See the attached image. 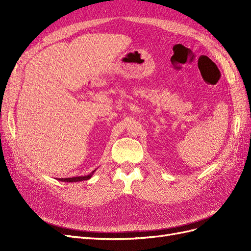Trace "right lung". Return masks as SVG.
<instances>
[{"label":"right lung","instance_id":"obj_1","mask_svg":"<svg viewBox=\"0 0 251 251\" xmlns=\"http://www.w3.org/2000/svg\"><path fill=\"white\" fill-rule=\"evenodd\" d=\"M95 171H93L92 173H91L90 175H88V176H79V177H72V178H60L58 179L59 181H63V182H78V181H86V180H89L91 177H92V175L94 174Z\"/></svg>","mask_w":251,"mask_h":251}]
</instances>
